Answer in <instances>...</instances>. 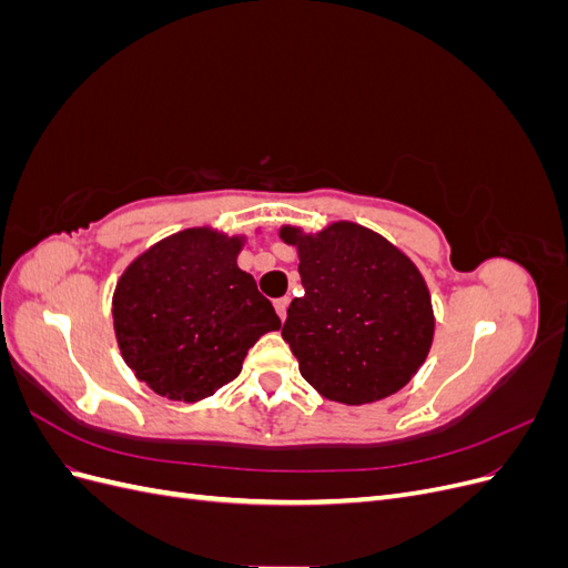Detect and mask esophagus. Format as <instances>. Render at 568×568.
<instances>
[{"mask_svg": "<svg viewBox=\"0 0 568 568\" xmlns=\"http://www.w3.org/2000/svg\"><path fill=\"white\" fill-rule=\"evenodd\" d=\"M286 307H288V296L274 301V311H277V315H280L282 322H284V317H286Z\"/></svg>", "mask_w": 568, "mask_h": 568, "instance_id": "esophagus-1", "label": "esophagus"}]
</instances>
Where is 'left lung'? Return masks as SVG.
Returning a JSON list of instances; mask_svg holds the SVG:
<instances>
[{
  "mask_svg": "<svg viewBox=\"0 0 568 568\" xmlns=\"http://www.w3.org/2000/svg\"><path fill=\"white\" fill-rule=\"evenodd\" d=\"M280 236L301 261L305 294L291 301L282 336L303 379L343 405L400 390L434 341L432 296L415 263L355 222L317 234L286 225Z\"/></svg>",
  "mask_w": 568,
  "mask_h": 568,
  "instance_id": "obj_1",
  "label": "left lung"
}]
</instances>
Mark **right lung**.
Segmentation results:
<instances>
[{
	"instance_id": "1",
	"label": "right lung",
	"mask_w": 568,
	"mask_h": 568,
	"mask_svg": "<svg viewBox=\"0 0 568 568\" xmlns=\"http://www.w3.org/2000/svg\"><path fill=\"white\" fill-rule=\"evenodd\" d=\"M242 236L184 230L118 280L113 329L125 365L151 390L196 403L236 379L253 343L282 322L239 270Z\"/></svg>"
}]
</instances>
